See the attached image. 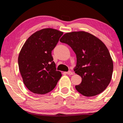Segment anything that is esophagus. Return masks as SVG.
<instances>
[{"label": "esophagus", "instance_id": "obj_1", "mask_svg": "<svg viewBox=\"0 0 123 123\" xmlns=\"http://www.w3.org/2000/svg\"><path fill=\"white\" fill-rule=\"evenodd\" d=\"M66 74H68V75H72L73 74H74V73H73L72 72H71V71H68V72H65Z\"/></svg>", "mask_w": 123, "mask_h": 123}]
</instances>
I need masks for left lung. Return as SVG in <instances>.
<instances>
[{"instance_id":"obj_1","label":"left lung","mask_w":123,"mask_h":123,"mask_svg":"<svg viewBox=\"0 0 123 123\" xmlns=\"http://www.w3.org/2000/svg\"><path fill=\"white\" fill-rule=\"evenodd\" d=\"M60 42L68 44L75 52L77 65L76 74L82 80L76 89L86 97L100 94L110 83L113 63L104 43L93 34L85 31L64 34Z\"/></svg>"}]
</instances>
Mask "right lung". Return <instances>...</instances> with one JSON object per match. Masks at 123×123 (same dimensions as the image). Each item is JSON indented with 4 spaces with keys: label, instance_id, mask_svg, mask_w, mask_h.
I'll return each mask as SVG.
<instances>
[{
    "label": "right lung",
    "instance_id": "add662e5",
    "mask_svg": "<svg viewBox=\"0 0 123 123\" xmlns=\"http://www.w3.org/2000/svg\"><path fill=\"white\" fill-rule=\"evenodd\" d=\"M63 34L51 28L39 30L27 39L19 52V69L23 83L34 93L51 91L61 78L51 52Z\"/></svg>",
    "mask_w": 123,
    "mask_h": 123
}]
</instances>
